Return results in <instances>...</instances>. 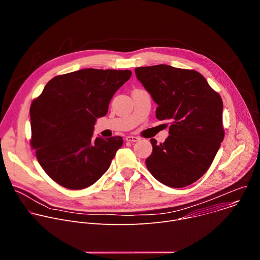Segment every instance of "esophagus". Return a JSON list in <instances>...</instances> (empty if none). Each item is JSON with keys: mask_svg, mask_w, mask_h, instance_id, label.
I'll use <instances>...</instances> for the list:
<instances>
[{"mask_svg": "<svg viewBox=\"0 0 260 260\" xmlns=\"http://www.w3.org/2000/svg\"><path fill=\"white\" fill-rule=\"evenodd\" d=\"M125 140H126L127 142H138L140 139H139L138 137H135V136H127V137L125 138Z\"/></svg>", "mask_w": 260, "mask_h": 260, "instance_id": "esophagus-1", "label": "esophagus"}]
</instances>
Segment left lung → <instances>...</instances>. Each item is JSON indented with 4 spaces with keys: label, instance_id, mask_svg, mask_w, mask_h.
Masks as SVG:
<instances>
[{
    "label": "left lung",
    "instance_id": "left-lung-1",
    "mask_svg": "<svg viewBox=\"0 0 260 260\" xmlns=\"http://www.w3.org/2000/svg\"><path fill=\"white\" fill-rule=\"evenodd\" d=\"M135 73L157 104L156 118L170 121L164 143L150 140L146 167L167 186H188L208 171L223 141L222 99L194 70L157 64Z\"/></svg>",
    "mask_w": 260,
    "mask_h": 260
}]
</instances>
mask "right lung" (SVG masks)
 Segmentation results:
<instances>
[{
	"instance_id": "right-lung-1",
	"label": "right lung",
	"mask_w": 260,
	"mask_h": 260,
	"mask_svg": "<svg viewBox=\"0 0 260 260\" xmlns=\"http://www.w3.org/2000/svg\"><path fill=\"white\" fill-rule=\"evenodd\" d=\"M129 70L84 69L52 78L29 109L30 146L46 174L68 189L94 184L109 169L123 139L93 137Z\"/></svg>"
}]
</instances>
